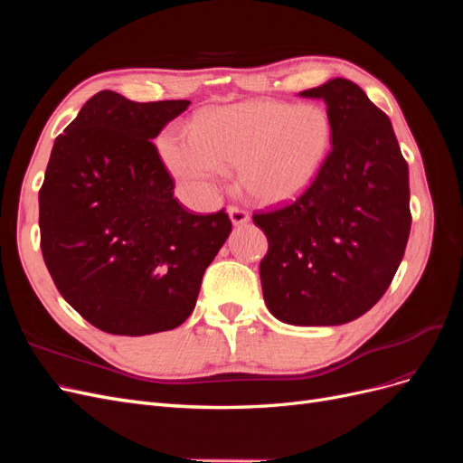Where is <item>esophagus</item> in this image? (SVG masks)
<instances>
[{"mask_svg": "<svg viewBox=\"0 0 463 463\" xmlns=\"http://www.w3.org/2000/svg\"><path fill=\"white\" fill-rule=\"evenodd\" d=\"M228 216H230L233 226H245V223L250 220L249 213H245V210L237 208V206H230L228 208Z\"/></svg>", "mask_w": 463, "mask_h": 463, "instance_id": "34e87169", "label": "esophagus"}]
</instances>
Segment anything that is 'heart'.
<instances>
[{
	"label": "heart",
	"mask_w": 463,
	"mask_h": 463,
	"mask_svg": "<svg viewBox=\"0 0 463 463\" xmlns=\"http://www.w3.org/2000/svg\"><path fill=\"white\" fill-rule=\"evenodd\" d=\"M332 145L325 106L247 100L204 111L193 129L160 138L167 172L193 197L208 199L237 165L249 197L260 203L296 199L313 185Z\"/></svg>",
	"instance_id": "1"
}]
</instances>
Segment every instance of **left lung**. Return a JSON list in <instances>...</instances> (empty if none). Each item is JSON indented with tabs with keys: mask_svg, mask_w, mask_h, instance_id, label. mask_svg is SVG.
I'll use <instances>...</instances> for the list:
<instances>
[{
	"mask_svg": "<svg viewBox=\"0 0 463 463\" xmlns=\"http://www.w3.org/2000/svg\"><path fill=\"white\" fill-rule=\"evenodd\" d=\"M325 100L332 150L298 201L255 214L269 311L293 326H335L384 296L411 230L410 170L394 129L355 82L330 79L299 92Z\"/></svg>",
	"mask_w": 463,
	"mask_h": 463,
	"instance_id": "left-lung-1",
	"label": "left lung"
}]
</instances>
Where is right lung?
<instances>
[{
    "mask_svg": "<svg viewBox=\"0 0 463 463\" xmlns=\"http://www.w3.org/2000/svg\"><path fill=\"white\" fill-rule=\"evenodd\" d=\"M189 100L94 94L55 138L38 193L40 247L61 298L92 326L146 335L184 325L228 214H193L150 141Z\"/></svg>",
    "mask_w": 463,
    "mask_h": 463,
    "instance_id": "right-lung-1",
    "label": "right lung"
}]
</instances>
